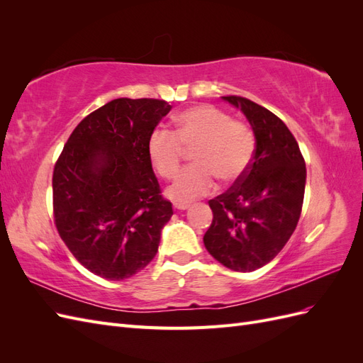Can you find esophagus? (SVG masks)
<instances>
[{"label": "esophagus", "mask_w": 363, "mask_h": 363, "mask_svg": "<svg viewBox=\"0 0 363 363\" xmlns=\"http://www.w3.org/2000/svg\"><path fill=\"white\" fill-rule=\"evenodd\" d=\"M172 206H174V208H177V211H186V208L189 207V203L188 201H174Z\"/></svg>", "instance_id": "esophagus-1"}]
</instances>
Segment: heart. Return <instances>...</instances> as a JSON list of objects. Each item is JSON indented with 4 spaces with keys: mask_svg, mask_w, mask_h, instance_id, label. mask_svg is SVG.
<instances>
[{
    "mask_svg": "<svg viewBox=\"0 0 363 363\" xmlns=\"http://www.w3.org/2000/svg\"><path fill=\"white\" fill-rule=\"evenodd\" d=\"M174 123V131L155 128L147 142L152 168L167 180L177 174L184 150H192L194 164L183 169L168 189L172 200L191 201L211 194L215 179L233 183L250 168L256 138L244 121L233 119L221 108L200 104L180 112Z\"/></svg>",
    "mask_w": 363,
    "mask_h": 363,
    "instance_id": "obj_1",
    "label": "heart"
}]
</instances>
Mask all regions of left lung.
<instances>
[{
	"label": "left lung",
	"instance_id": "1",
	"mask_svg": "<svg viewBox=\"0 0 363 363\" xmlns=\"http://www.w3.org/2000/svg\"><path fill=\"white\" fill-rule=\"evenodd\" d=\"M223 98L240 107L250 121L256 150L242 177L208 201L213 219L203 240L224 267L250 272L276 257L298 224L306 163L279 116L244 96Z\"/></svg>",
	"mask_w": 363,
	"mask_h": 363
}]
</instances>
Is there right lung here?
Instances as JSON below:
<instances>
[{"mask_svg": "<svg viewBox=\"0 0 363 363\" xmlns=\"http://www.w3.org/2000/svg\"><path fill=\"white\" fill-rule=\"evenodd\" d=\"M169 111L164 100L118 98L82 119L54 164V224L95 276L124 280L156 256L172 206L162 196L147 142Z\"/></svg>", "mask_w": 363, "mask_h": 363, "instance_id": "1", "label": "right lung"}]
</instances>
